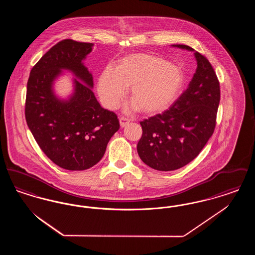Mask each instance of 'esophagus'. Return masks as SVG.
I'll return each mask as SVG.
<instances>
[{"label":"esophagus","mask_w":255,"mask_h":255,"mask_svg":"<svg viewBox=\"0 0 255 255\" xmlns=\"http://www.w3.org/2000/svg\"><path fill=\"white\" fill-rule=\"evenodd\" d=\"M120 123H121V127L123 128V127L127 126L130 123V121L128 119H126V118H121L120 119Z\"/></svg>","instance_id":"34e87169"}]
</instances>
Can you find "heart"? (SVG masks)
<instances>
[{
  "label": "heart",
  "instance_id": "b5f03b06",
  "mask_svg": "<svg viewBox=\"0 0 255 255\" xmlns=\"http://www.w3.org/2000/svg\"><path fill=\"white\" fill-rule=\"evenodd\" d=\"M185 84L181 66L156 54L135 52L118 61L115 71L105 68L98 78L97 93L106 108L116 109L131 87L130 109L156 116L176 104Z\"/></svg>",
  "mask_w": 255,
  "mask_h": 255
}]
</instances>
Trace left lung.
I'll return each instance as SVG.
<instances>
[{
	"instance_id": "obj_1",
	"label": "left lung",
	"mask_w": 255,
	"mask_h": 255,
	"mask_svg": "<svg viewBox=\"0 0 255 255\" xmlns=\"http://www.w3.org/2000/svg\"><path fill=\"white\" fill-rule=\"evenodd\" d=\"M172 47L193 51L197 70L172 108L140 122L137 154L158 171L179 169L200 154L214 132L220 103V84L209 61L188 46Z\"/></svg>"
}]
</instances>
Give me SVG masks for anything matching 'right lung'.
Segmentation results:
<instances>
[{
	"label": "right lung",
	"instance_id": "add662e5",
	"mask_svg": "<svg viewBox=\"0 0 255 255\" xmlns=\"http://www.w3.org/2000/svg\"><path fill=\"white\" fill-rule=\"evenodd\" d=\"M93 47L92 43L61 41L37 62L27 81V126L47 157L71 171L96 165L120 129L117 115L102 108L92 90L93 75L83 61ZM64 71L75 76L73 91L67 98L54 90Z\"/></svg>",
	"mask_w": 255,
	"mask_h": 255
}]
</instances>
